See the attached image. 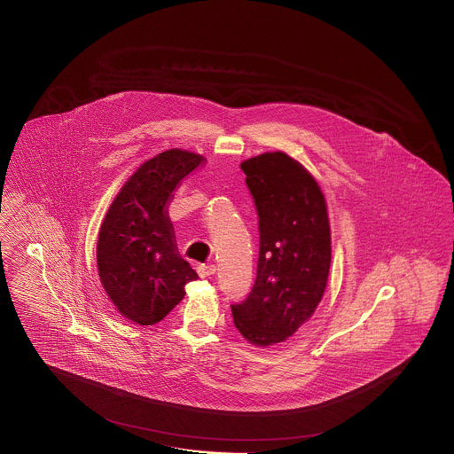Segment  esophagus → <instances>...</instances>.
<instances>
[{
	"label": "esophagus",
	"instance_id": "34e87169",
	"mask_svg": "<svg viewBox=\"0 0 454 454\" xmlns=\"http://www.w3.org/2000/svg\"><path fill=\"white\" fill-rule=\"evenodd\" d=\"M216 273V266L215 264H201L198 266V275L201 278H209Z\"/></svg>",
	"mask_w": 454,
	"mask_h": 454
}]
</instances>
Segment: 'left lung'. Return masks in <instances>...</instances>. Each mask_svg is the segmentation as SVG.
<instances>
[{
	"label": "left lung",
	"instance_id": "obj_1",
	"mask_svg": "<svg viewBox=\"0 0 454 454\" xmlns=\"http://www.w3.org/2000/svg\"><path fill=\"white\" fill-rule=\"evenodd\" d=\"M260 230L256 281L231 304L234 326L256 346L283 343L313 317L330 275L326 201L304 166L286 153L241 163Z\"/></svg>",
	"mask_w": 454,
	"mask_h": 454
}]
</instances>
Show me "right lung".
I'll return each mask as SVG.
<instances>
[{"instance_id":"obj_1","label":"right lung","mask_w":454,"mask_h":454,"mask_svg":"<svg viewBox=\"0 0 454 454\" xmlns=\"http://www.w3.org/2000/svg\"><path fill=\"white\" fill-rule=\"evenodd\" d=\"M203 161V156L178 148L148 160L124 183L99 228L101 285L133 323L161 321L184 298V285L198 279L179 256L166 207L181 179Z\"/></svg>"}]
</instances>
